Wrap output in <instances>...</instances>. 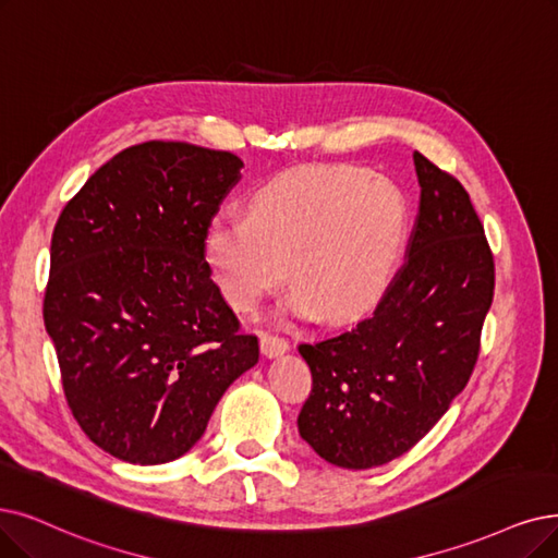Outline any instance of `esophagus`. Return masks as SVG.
Wrapping results in <instances>:
<instances>
[{
	"mask_svg": "<svg viewBox=\"0 0 558 558\" xmlns=\"http://www.w3.org/2000/svg\"><path fill=\"white\" fill-rule=\"evenodd\" d=\"M288 348V341L281 337H275V333H263L260 337V352L267 356V360H275V356L283 354Z\"/></svg>",
	"mask_w": 558,
	"mask_h": 558,
	"instance_id": "esophagus-1",
	"label": "esophagus"
}]
</instances>
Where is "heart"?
<instances>
[{
  "label": "heart",
  "instance_id": "b5f03b06",
  "mask_svg": "<svg viewBox=\"0 0 558 558\" xmlns=\"http://www.w3.org/2000/svg\"><path fill=\"white\" fill-rule=\"evenodd\" d=\"M405 227V198L385 175L304 165L256 187L250 215L217 213L204 256L238 311H254L291 272L298 283L281 304L286 316L350 318L385 293Z\"/></svg>",
  "mask_w": 558,
  "mask_h": 558
}]
</instances>
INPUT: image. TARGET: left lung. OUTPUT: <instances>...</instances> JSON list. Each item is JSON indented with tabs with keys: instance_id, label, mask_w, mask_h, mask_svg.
Wrapping results in <instances>:
<instances>
[{
	"instance_id": "8db88e82",
	"label": "left lung",
	"mask_w": 558,
	"mask_h": 558,
	"mask_svg": "<svg viewBox=\"0 0 558 558\" xmlns=\"http://www.w3.org/2000/svg\"><path fill=\"white\" fill-rule=\"evenodd\" d=\"M418 217L408 260L371 316L298 350L314 387L302 439L329 464L371 470L400 458L470 383L495 263L470 194L414 150Z\"/></svg>"
}]
</instances>
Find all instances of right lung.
I'll return each mask as SVG.
<instances>
[{"instance_id":"obj_1","label":"right lung","mask_w":558,"mask_h":558,"mask_svg":"<svg viewBox=\"0 0 558 558\" xmlns=\"http://www.w3.org/2000/svg\"><path fill=\"white\" fill-rule=\"evenodd\" d=\"M240 169L229 150L146 142L59 215L43 320L80 428L119 460L185 456L258 362V339L240 331L204 258L206 225Z\"/></svg>"}]
</instances>
